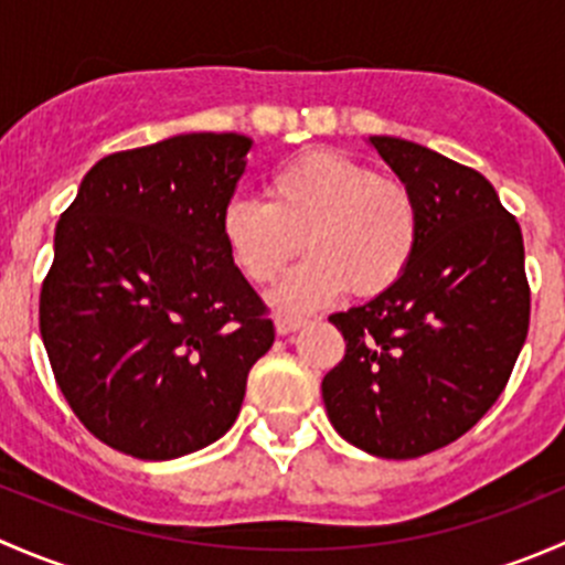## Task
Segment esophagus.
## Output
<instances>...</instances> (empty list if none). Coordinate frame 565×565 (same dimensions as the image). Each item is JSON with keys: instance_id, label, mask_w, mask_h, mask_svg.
Here are the masks:
<instances>
[{"instance_id": "esophagus-1", "label": "esophagus", "mask_w": 565, "mask_h": 565, "mask_svg": "<svg viewBox=\"0 0 565 565\" xmlns=\"http://www.w3.org/2000/svg\"><path fill=\"white\" fill-rule=\"evenodd\" d=\"M306 324V319H300V317H287V315H278L276 317V330H278V335H289V333H295V330H300Z\"/></svg>"}]
</instances>
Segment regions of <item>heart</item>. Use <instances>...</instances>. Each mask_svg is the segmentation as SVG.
Listing matches in <instances>:
<instances>
[{"label":"heart","instance_id":"b5f03b06","mask_svg":"<svg viewBox=\"0 0 565 565\" xmlns=\"http://www.w3.org/2000/svg\"><path fill=\"white\" fill-rule=\"evenodd\" d=\"M267 202L232 199L221 237L254 284L276 281L300 250L311 254L281 278L270 303L303 315L352 287L377 298L407 276L420 243V204L402 180L341 152L292 158L267 180Z\"/></svg>","mask_w":565,"mask_h":565}]
</instances>
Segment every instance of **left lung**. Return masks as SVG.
Returning <instances> with one entry per match:
<instances>
[{
  "label": "left lung",
  "instance_id": "1",
  "mask_svg": "<svg viewBox=\"0 0 565 565\" xmlns=\"http://www.w3.org/2000/svg\"><path fill=\"white\" fill-rule=\"evenodd\" d=\"M369 141L418 199L420 243L396 287L330 315L347 352L322 398L347 443L415 459L470 431L509 383L530 324L525 243L476 169L393 136Z\"/></svg>",
  "mask_w": 565,
  "mask_h": 565
}]
</instances>
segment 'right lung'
Here are the masks:
<instances>
[{
    "instance_id": "add662e5",
    "label": "right lung",
    "mask_w": 565,
    "mask_h": 565,
    "mask_svg": "<svg viewBox=\"0 0 565 565\" xmlns=\"http://www.w3.org/2000/svg\"><path fill=\"white\" fill-rule=\"evenodd\" d=\"M250 139L185 134L100 158L62 213L40 335L89 435L177 459L230 431L270 309L221 237Z\"/></svg>"
}]
</instances>
